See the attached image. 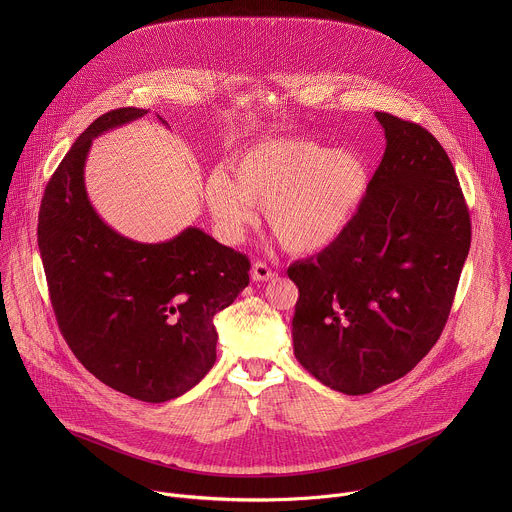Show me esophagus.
<instances>
[{"instance_id":"esophagus-1","label":"esophagus","mask_w":512,"mask_h":512,"mask_svg":"<svg viewBox=\"0 0 512 512\" xmlns=\"http://www.w3.org/2000/svg\"><path fill=\"white\" fill-rule=\"evenodd\" d=\"M273 277V271L267 263L263 261H255L253 267H251V279L253 281H269Z\"/></svg>"}]
</instances>
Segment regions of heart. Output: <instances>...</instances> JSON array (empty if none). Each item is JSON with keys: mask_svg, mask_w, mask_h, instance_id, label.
<instances>
[{"mask_svg": "<svg viewBox=\"0 0 512 512\" xmlns=\"http://www.w3.org/2000/svg\"><path fill=\"white\" fill-rule=\"evenodd\" d=\"M235 180L216 170L204 186L216 233L239 243L265 206L267 225L291 253L328 247L352 221L369 190V168L352 150L310 139H271L233 164Z\"/></svg>", "mask_w": 512, "mask_h": 512, "instance_id": "obj_1", "label": "heart"}]
</instances>
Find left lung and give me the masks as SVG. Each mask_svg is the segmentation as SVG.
<instances>
[{"label": "left lung", "mask_w": 512, "mask_h": 512, "mask_svg": "<svg viewBox=\"0 0 512 512\" xmlns=\"http://www.w3.org/2000/svg\"><path fill=\"white\" fill-rule=\"evenodd\" d=\"M387 148L346 229L287 269L300 289L294 354L326 387L367 395L440 338L470 251L454 166L427 129L377 111Z\"/></svg>", "instance_id": "1"}]
</instances>
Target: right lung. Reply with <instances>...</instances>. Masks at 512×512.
Returning a JSON list of instances; mask_svg holds the SVG:
<instances>
[{"label": "right lung", "mask_w": 512, "mask_h": 512, "mask_svg": "<svg viewBox=\"0 0 512 512\" xmlns=\"http://www.w3.org/2000/svg\"><path fill=\"white\" fill-rule=\"evenodd\" d=\"M143 115L109 111L72 143L42 196L38 249L58 328L83 367L119 393L164 403L212 369V320L249 285L251 263L196 227L137 243L103 223L85 188L93 139Z\"/></svg>", "instance_id": "obj_1"}]
</instances>
